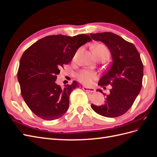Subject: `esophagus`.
Wrapping results in <instances>:
<instances>
[{
  "label": "esophagus",
  "mask_w": 157,
  "mask_h": 157,
  "mask_svg": "<svg viewBox=\"0 0 157 157\" xmlns=\"http://www.w3.org/2000/svg\"><path fill=\"white\" fill-rule=\"evenodd\" d=\"M84 90H85V91H87V92H96V89H95L94 88H89V87H84L83 88Z\"/></svg>",
  "instance_id": "34e87169"
}]
</instances>
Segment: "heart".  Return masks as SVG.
Segmentation results:
<instances>
[{"label":"heart","mask_w":157,"mask_h":157,"mask_svg":"<svg viewBox=\"0 0 157 157\" xmlns=\"http://www.w3.org/2000/svg\"><path fill=\"white\" fill-rule=\"evenodd\" d=\"M94 50H103V51H107L105 48L103 46H98L95 48L93 51ZM80 52V50H78L77 54H76V57H77ZM96 73L92 71H82L81 72L79 73L77 75V77L80 82H82L84 84H90L92 82L93 80L96 78Z\"/></svg>","instance_id":"heart-1"}]
</instances>
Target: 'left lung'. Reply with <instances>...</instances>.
<instances>
[{
    "label": "left lung",
    "mask_w": 157,
    "mask_h": 157,
    "mask_svg": "<svg viewBox=\"0 0 157 157\" xmlns=\"http://www.w3.org/2000/svg\"><path fill=\"white\" fill-rule=\"evenodd\" d=\"M94 40L105 44L111 52L113 62L99 80L98 85H111L110 92L105 96L103 105L91 107L99 115L117 117L126 113L134 103L142 86L144 65L136 46L123 38L110 32L90 33Z\"/></svg>",
    "instance_id": "8db88e82"
}]
</instances>
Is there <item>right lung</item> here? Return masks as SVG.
<instances>
[{
  "instance_id": "right-lung-1",
  "label": "right lung",
  "mask_w": 157,
  "mask_h": 157,
  "mask_svg": "<svg viewBox=\"0 0 157 157\" xmlns=\"http://www.w3.org/2000/svg\"><path fill=\"white\" fill-rule=\"evenodd\" d=\"M92 40L86 35H50L37 40L23 54L17 71L21 94L36 116L47 121L62 117L69 107V96L79 86L74 81L64 88L56 83L63 65L72 60L76 52Z\"/></svg>"
}]
</instances>
